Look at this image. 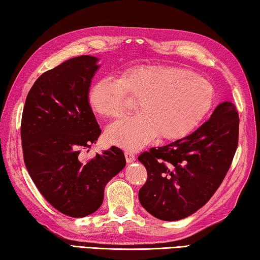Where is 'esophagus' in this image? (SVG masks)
Returning a JSON list of instances; mask_svg holds the SVG:
<instances>
[{"instance_id":"1","label":"esophagus","mask_w":260,"mask_h":260,"mask_svg":"<svg viewBox=\"0 0 260 260\" xmlns=\"http://www.w3.org/2000/svg\"><path fill=\"white\" fill-rule=\"evenodd\" d=\"M124 155H125V160L127 163H131L135 161V154L133 152H129V151H125L124 152Z\"/></svg>"}]
</instances>
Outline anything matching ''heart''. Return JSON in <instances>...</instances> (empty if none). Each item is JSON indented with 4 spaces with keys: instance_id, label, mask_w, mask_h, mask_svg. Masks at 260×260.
Returning a JSON list of instances; mask_svg holds the SVG:
<instances>
[{
    "instance_id": "obj_1",
    "label": "heart",
    "mask_w": 260,
    "mask_h": 260,
    "mask_svg": "<svg viewBox=\"0 0 260 260\" xmlns=\"http://www.w3.org/2000/svg\"><path fill=\"white\" fill-rule=\"evenodd\" d=\"M137 100L139 113L113 123L106 138L117 146L136 149L157 137H184L210 112L215 100L212 84L180 68L151 65L131 67L118 79L105 77L88 92L90 108L105 118L120 117Z\"/></svg>"
}]
</instances>
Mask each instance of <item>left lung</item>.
<instances>
[{"mask_svg": "<svg viewBox=\"0 0 260 260\" xmlns=\"http://www.w3.org/2000/svg\"><path fill=\"white\" fill-rule=\"evenodd\" d=\"M238 142L239 114L233 104L224 102L193 134L140 154L148 175L139 189L140 204L161 220L190 216L220 186Z\"/></svg>", "mask_w": 260, "mask_h": 260, "instance_id": "left-lung-1", "label": "left lung"}]
</instances>
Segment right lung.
Segmentation results:
<instances>
[{"label":"right lung","mask_w":260,"mask_h":260,"mask_svg":"<svg viewBox=\"0 0 260 260\" xmlns=\"http://www.w3.org/2000/svg\"><path fill=\"white\" fill-rule=\"evenodd\" d=\"M98 61L97 57L80 56L43 73L27 94L21 118L30 178L53 208L75 218L98 210L105 186L125 167L124 154L115 146L81 161L80 152L97 143L102 134L88 103Z\"/></svg>","instance_id":"1"}]
</instances>
